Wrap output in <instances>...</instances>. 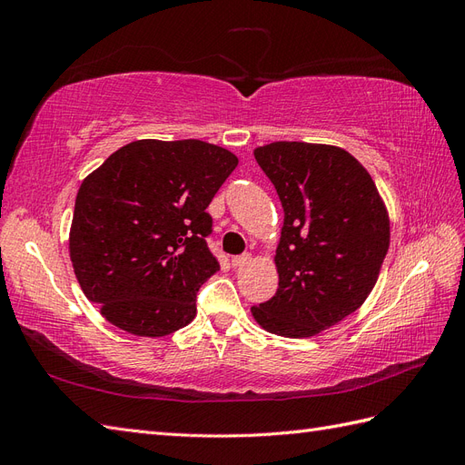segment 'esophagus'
Listing matches in <instances>:
<instances>
[{"label": "esophagus", "instance_id": "34e87169", "mask_svg": "<svg viewBox=\"0 0 465 465\" xmlns=\"http://www.w3.org/2000/svg\"><path fill=\"white\" fill-rule=\"evenodd\" d=\"M250 260H252L250 254H242V256H234V258L231 260V263H232V267H242V265H246Z\"/></svg>", "mask_w": 465, "mask_h": 465}]
</instances>
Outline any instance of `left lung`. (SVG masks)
<instances>
[{
  "instance_id": "left-lung-1",
  "label": "left lung",
  "mask_w": 465,
  "mask_h": 465,
  "mask_svg": "<svg viewBox=\"0 0 465 465\" xmlns=\"http://www.w3.org/2000/svg\"><path fill=\"white\" fill-rule=\"evenodd\" d=\"M285 211L279 289L250 312L275 335L312 337L353 314L374 289L390 217L372 176L341 147L273 142L254 149Z\"/></svg>"
}]
</instances>
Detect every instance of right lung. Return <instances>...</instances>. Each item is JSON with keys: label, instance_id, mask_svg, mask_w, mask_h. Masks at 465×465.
I'll return each instance as SVG.
<instances>
[{"label": "right lung", "instance_id": "1", "mask_svg": "<svg viewBox=\"0 0 465 465\" xmlns=\"http://www.w3.org/2000/svg\"><path fill=\"white\" fill-rule=\"evenodd\" d=\"M236 164V154L200 139H137L83 180L69 258L110 323L163 337L195 318V292L219 270L205 209Z\"/></svg>", "mask_w": 465, "mask_h": 465}]
</instances>
